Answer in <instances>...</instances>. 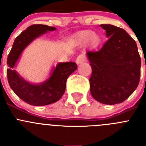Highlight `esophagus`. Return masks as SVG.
Listing matches in <instances>:
<instances>
[{"label":"esophagus","instance_id":"1","mask_svg":"<svg viewBox=\"0 0 146 146\" xmlns=\"http://www.w3.org/2000/svg\"><path fill=\"white\" fill-rule=\"evenodd\" d=\"M86 60V58L84 55H78L76 58V63L77 64H80Z\"/></svg>","mask_w":146,"mask_h":146}]
</instances>
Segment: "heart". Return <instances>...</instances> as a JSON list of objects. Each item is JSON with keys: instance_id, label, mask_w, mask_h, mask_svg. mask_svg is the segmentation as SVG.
Listing matches in <instances>:
<instances>
[{"instance_id": "obj_1", "label": "heart", "mask_w": 146, "mask_h": 146, "mask_svg": "<svg viewBox=\"0 0 146 146\" xmlns=\"http://www.w3.org/2000/svg\"><path fill=\"white\" fill-rule=\"evenodd\" d=\"M77 41L80 43H86L88 42L90 45L96 44L99 42V37L90 31H84L77 34Z\"/></svg>"}]
</instances>
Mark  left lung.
I'll return each mask as SVG.
<instances>
[{
  "label": "left lung",
  "mask_w": 146,
  "mask_h": 146,
  "mask_svg": "<svg viewBox=\"0 0 146 146\" xmlns=\"http://www.w3.org/2000/svg\"><path fill=\"white\" fill-rule=\"evenodd\" d=\"M108 40L98 51H88L92 68L90 89L96 101L105 104L123 102L138 86L141 59L135 40L126 31L100 25Z\"/></svg>",
  "instance_id": "1"
}]
</instances>
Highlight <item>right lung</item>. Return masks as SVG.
I'll list each match as a JSON object with an SVG mask.
<instances>
[{
  "mask_svg": "<svg viewBox=\"0 0 146 146\" xmlns=\"http://www.w3.org/2000/svg\"><path fill=\"white\" fill-rule=\"evenodd\" d=\"M55 29L54 27L41 24L31 25L15 38L8 55L7 64L9 68L6 73L10 87L18 97L34 106H44L58 101L65 92L67 78L77 68L74 62L59 63L54 68L50 78L38 85L25 81L13 69L23 51L31 42L47 31Z\"/></svg>",
  "mask_w": 146,
  "mask_h": 146,
  "instance_id": "obj_1",
  "label": "right lung"
}]
</instances>
